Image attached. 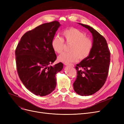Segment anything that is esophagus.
Segmentation results:
<instances>
[{
    "mask_svg": "<svg viewBox=\"0 0 124 124\" xmlns=\"http://www.w3.org/2000/svg\"><path fill=\"white\" fill-rule=\"evenodd\" d=\"M64 64L66 66H70L72 67H74V65L73 64H72V63H64Z\"/></svg>",
    "mask_w": 124,
    "mask_h": 124,
    "instance_id": "esophagus-1",
    "label": "esophagus"
}]
</instances>
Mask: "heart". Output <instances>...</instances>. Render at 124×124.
Returning <instances> with one entry per match:
<instances>
[{"instance_id": "heart-1", "label": "heart", "mask_w": 124, "mask_h": 124, "mask_svg": "<svg viewBox=\"0 0 124 124\" xmlns=\"http://www.w3.org/2000/svg\"><path fill=\"white\" fill-rule=\"evenodd\" d=\"M67 44H71L69 48L70 52H65L60 55L58 60L65 63L74 62L87 58L93 48V42L86 37L85 33L75 28H70L62 32ZM53 50L57 53H61L64 49L65 42L61 37H54L52 40Z\"/></svg>"}]
</instances>
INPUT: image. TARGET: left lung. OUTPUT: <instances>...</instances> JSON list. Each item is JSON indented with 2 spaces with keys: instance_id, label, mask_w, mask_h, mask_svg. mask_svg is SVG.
<instances>
[{
  "instance_id": "obj_1",
  "label": "left lung",
  "mask_w": 124,
  "mask_h": 124,
  "mask_svg": "<svg viewBox=\"0 0 124 124\" xmlns=\"http://www.w3.org/2000/svg\"><path fill=\"white\" fill-rule=\"evenodd\" d=\"M88 29L93 37V48L88 57L77 65V77L73 83L74 91L81 96L95 93L106 82L110 63V52L107 41L95 29L79 23Z\"/></svg>"
}]
</instances>
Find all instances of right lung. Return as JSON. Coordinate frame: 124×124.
Here are the masks:
<instances>
[{
    "label": "right lung",
    "mask_w": 124,
    "mask_h": 124,
    "mask_svg": "<svg viewBox=\"0 0 124 124\" xmlns=\"http://www.w3.org/2000/svg\"><path fill=\"white\" fill-rule=\"evenodd\" d=\"M61 24L53 21L37 26L22 37L16 50V69L20 80L33 94H50L56 85V74L63 68L62 62L50 66L57 56L51 42Z\"/></svg>",
    "instance_id": "obj_1"
}]
</instances>
